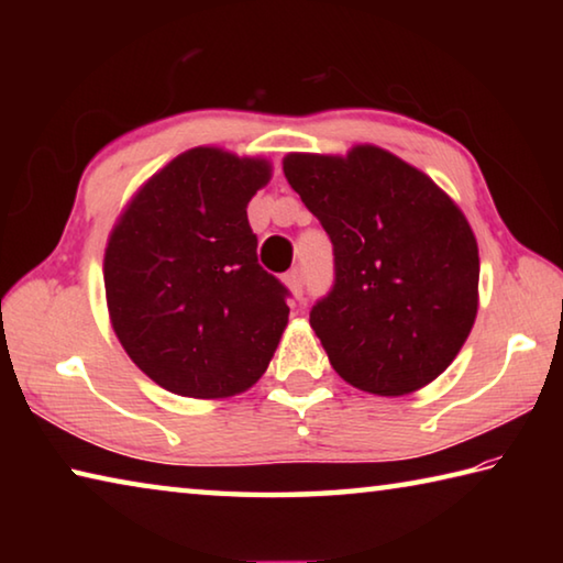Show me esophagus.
Masks as SVG:
<instances>
[{
  "label": "esophagus",
  "instance_id": "34e87169",
  "mask_svg": "<svg viewBox=\"0 0 563 563\" xmlns=\"http://www.w3.org/2000/svg\"><path fill=\"white\" fill-rule=\"evenodd\" d=\"M285 283H288V288L292 290L295 298H302V290H305V271L302 268H292L288 275H285Z\"/></svg>",
  "mask_w": 563,
  "mask_h": 563
}]
</instances>
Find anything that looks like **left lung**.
I'll list each match as a JSON object with an SVG mask.
<instances>
[{
    "mask_svg": "<svg viewBox=\"0 0 563 563\" xmlns=\"http://www.w3.org/2000/svg\"><path fill=\"white\" fill-rule=\"evenodd\" d=\"M283 170L332 243V288L310 310L352 387L399 397L452 365L476 318L479 251L452 198L377 146L290 154Z\"/></svg>",
    "mask_w": 563,
    "mask_h": 563,
    "instance_id": "obj_1",
    "label": "left lung"
}]
</instances>
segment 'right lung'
Masks as SVG:
<instances>
[{
    "instance_id": "1",
    "label": "right lung",
    "mask_w": 563,
    "mask_h": 563,
    "mask_svg": "<svg viewBox=\"0 0 563 563\" xmlns=\"http://www.w3.org/2000/svg\"><path fill=\"white\" fill-rule=\"evenodd\" d=\"M271 166L190 148L139 190L103 258L123 350L168 393L231 397L258 379L288 325L290 290L258 263L247 203Z\"/></svg>"
}]
</instances>
